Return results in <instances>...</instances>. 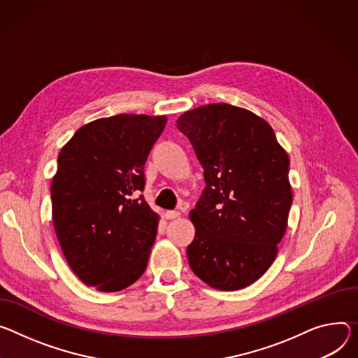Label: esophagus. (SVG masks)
I'll use <instances>...</instances> for the list:
<instances>
[{
    "label": "esophagus",
    "instance_id": "1",
    "mask_svg": "<svg viewBox=\"0 0 358 358\" xmlns=\"http://www.w3.org/2000/svg\"><path fill=\"white\" fill-rule=\"evenodd\" d=\"M164 217H166L167 220L178 218V217H180V211H166V213H164Z\"/></svg>",
    "mask_w": 358,
    "mask_h": 358
}]
</instances>
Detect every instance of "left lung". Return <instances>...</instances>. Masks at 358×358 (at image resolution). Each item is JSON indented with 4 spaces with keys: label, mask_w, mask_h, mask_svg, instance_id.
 I'll use <instances>...</instances> for the list:
<instances>
[{
    "label": "left lung",
    "mask_w": 358,
    "mask_h": 358,
    "mask_svg": "<svg viewBox=\"0 0 358 358\" xmlns=\"http://www.w3.org/2000/svg\"><path fill=\"white\" fill-rule=\"evenodd\" d=\"M177 128L204 169L206 188L189 220L188 264L215 289L236 291L273 264L288 221L289 158L262 117L231 104L185 111Z\"/></svg>",
    "instance_id": "left-lung-1"
}]
</instances>
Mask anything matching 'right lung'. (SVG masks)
<instances>
[{
    "instance_id": "add662e5",
    "label": "right lung",
    "mask_w": 358,
    "mask_h": 358,
    "mask_svg": "<svg viewBox=\"0 0 358 358\" xmlns=\"http://www.w3.org/2000/svg\"><path fill=\"white\" fill-rule=\"evenodd\" d=\"M166 115L118 114L83 125L58 154L52 222L74 274L115 292L145 271L158 214L143 196L144 166Z\"/></svg>"
}]
</instances>
